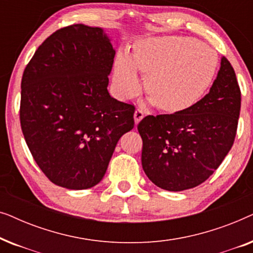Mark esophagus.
<instances>
[{
	"instance_id": "34e87169",
	"label": "esophagus",
	"mask_w": 253,
	"mask_h": 253,
	"mask_svg": "<svg viewBox=\"0 0 253 253\" xmlns=\"http://www.w3.org/2000/svg\"><path fill=\"white\" fill-rule=\"evenodd\" d=\"M133 117H134V123L138 124V123L140 122L141 120H143L144 112H143V110H141V109H136V112H134Z\"/></svg>"
}]
</instances>
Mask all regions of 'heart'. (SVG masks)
Segmentation results:
<instances>
[{
    "instance_id": "b5f03b06",
    "label": "heart",
    "mask_w": 253,
    "mask_h": 253,
    "mask_svg": "<svg viewBox=\"0 0 253 253\" xmlns=\"http://www.w3.org/2000/svg\"><path fill=\"white\" fill-rule=\"evenodd\" d=\"M217 68L213 49L189 37L151 38L123 54L114 67L113 82L120 99L141 89L137 70L146 75L145 89L159 109L177 113L195 105L212 84Z\"/></svg>"
}]
</instances>
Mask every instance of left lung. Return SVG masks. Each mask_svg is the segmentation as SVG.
Segmentation results:
<instances>
[{"label": "left lung", "mask_w": 253, "mask_h": 253, "mask_svg": "<svg viewBox=\"0 0 253 253\" xmlns=\"http://www.w3.org/2000/svg\"><path fill=\"white\" fill-rule=\"evenodd\" d=\"M240 110V86L230 62L223 56L209 94L188 109L148 115L138 124L145 174L168 191L202 184L233 146Z\"/></svg>", "instance_id": "1"}]
</instances>
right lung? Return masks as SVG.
Masks as SVG:
<instances>
[{"mask_svg": "<svg viewBox=\"0 0 253 253\" xmlns=\"http://www.w3.org/2000/svg\"><path fill=\"white\" fill-rule=\"evenodd\" d=\"M114 57L102 29L75 24L48 37L24 70V138L43 174L62 188L98 184L117 141L133 129L134 106L107 89Z\"/></svg>", "mask_w": 253, "mask_h": 253, "instance_id": "obj_1", "label": "right lung"}]
</instances>
